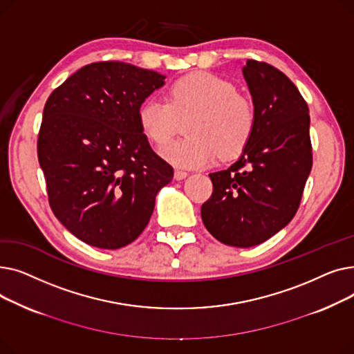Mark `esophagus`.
Here are the masks:
<instances>
[{
  "instance_id": "obj_1",
  "label": "esophagus",
  "mask_w": 354,
  "mask_h": 354,
  "mask_svg": "<svg viewBox=\"0 0 354 354\" xmlns=\"http://www.w3.org/2000/svg\"><path fill=\"white\" fill-rule=\"evenodd\" d=\"M188 176V172L187 171H182V169H175V179L176 180H180V179H185Z\"/></svg>"
}]
</instances>
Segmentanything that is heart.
Instances as JSON below:
<instances>
[{
  "label": "heart",
  "mask_w": 354,
  "mask_h": 354,
  "mask_svg": "<svg viewBox=\"0 0 354 354\" xmlns=\"http://www.w3.org/2000/svg\"><path fill=\"white\" fill-rule=\"evenodd\" d=\"M187 119L189 138L160 153L176 166L202 167L245 151L255 132L257 110L251 97L236 91L230 80L194 71L169 84L166 100L151 97L138 111L140 130L158 147L169 143Z\"/></svg>",
  "instance_id": "1"
}]
</instances>
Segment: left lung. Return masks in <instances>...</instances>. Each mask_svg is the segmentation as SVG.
<instances>
[{
    "label": "left lung",
    "mask_w": 354,
    "mask_h": 354,
    "mask_svg": "<svg viewBox=\"0 0 354 354\" xmlns=\"http://www.w3.org/2000/svg\"><path fill=\"white\" fill-rule=\"evenodd\" d=\"M257 110L255 132L241 158L209 174L203 225L222 244L250 248L283 230L300 207L313 166L308 106L274 66L248 60L243 68Z\"/></svg>",
    "instance_id": "left-lung-1"
}]
</instances>
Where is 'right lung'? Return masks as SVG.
Returning <instances> with one entry per match:
<instances>
[{"label": "right lung", "instance_id": "right-lung-1", "mask_svg": "<svg viewBox=\"0 0 354 354\" xmlns=\"http://www.w3.org/2000/svg\"><path fill=\"white\" fill-rule=\"evenodd\" d=\"M165 76L123 62L82 67L48 96L37 139L53 214L83 243L118 250L146 228L174 167L138 111Z\"/></svg>", "mask_w": 354, "mask_h": 354}]
</instances>
